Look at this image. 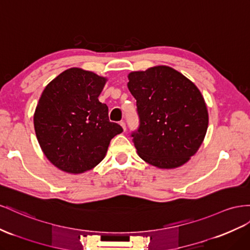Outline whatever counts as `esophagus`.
Here are the masks:
<instances>
[{"label": "esophagus", "instance_id": "esophagus-1", "mask_svg": "<svg viewBox=\"0 0 250 250\" xmlns=\"http://www.w3.org/2000/svg\"><path fill=\"white\" fill-rule=\"evenodd\" d=\"M120 125L123 127V129H124V131H125V130H126V123L124 122V121H121V122H120Z\"/></svg>", "mask_w": 250, "mask_h": 250}]
</instances>
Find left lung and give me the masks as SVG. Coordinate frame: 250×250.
I'll return each instance as SVG.
<instances>
[{"mask_svg": "<svg viewBox=\"0 0 250 250\" xmlns=\"http://www.w3.org/2000/svg\"><path fill=\"white\" fill-rule=\"evenodd\" d=\"M128 80L140 122L130 137L140 158L167 169L185 164L208 127L206 104L197 86L168 66L130 72Z\"/></svg>", "mask_w": 250, "mask_h": 250, "instance_id": "obj_1", "label": "left lung"}]
</instances>
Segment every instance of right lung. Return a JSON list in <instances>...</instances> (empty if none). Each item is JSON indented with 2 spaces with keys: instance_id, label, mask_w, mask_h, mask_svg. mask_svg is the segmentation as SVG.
Returning <instances> with one entry per match:
<instances>
[{
  "instance_id": "1",
  "label": "right lung",
  "mask_w": 250,
  "mask_h": 250,
  "mask_svg": "<svg viewBox=\"0 0 250 250\" xmlns=\"http://www.w3.org/2000/svg\"><path fill=\"white\" fill-rule=\"evenodd\" d=\"M106 79L70 68L45 87L33 123L39 144L61 170L82 173L105 157L111 139L123 131L110 122L108 107L99 101Z\"/></svg>"
}]
</instances>
